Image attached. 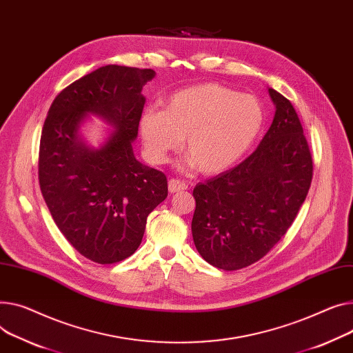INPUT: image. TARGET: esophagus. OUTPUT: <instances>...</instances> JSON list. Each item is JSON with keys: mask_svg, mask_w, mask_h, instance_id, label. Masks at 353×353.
Listing matches in <instances>:
<instances>
[{"mask_svg": "<svg viewBox=\"0 0 353 353\" xmlns=\"http://www.w3.org/2000/svg\"><path fill=\"white\" fill-rule=\"evenodd\" d=\"M187 189V184L177 180V179H170L169 180V192L170 193H177V192H183Z\"/></svg>", "mask_w": 353, "mask_h": 353, "instance_id": "esophagus-1", "label": "esophagus"}]
</instances>
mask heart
<instances>
[{"label": "heart", "mask_w": 353, "mask_h": 353, "mask_svg": "<svg viewBox=\"0 0 353 353\" xmlns=\"http://www.w3.org/2000/svg\"><path fill=\"white\" fill-rule=\"evenodd\" d=\"M263 125L264 112L255 98L211 82L177 90L166 109L146 108L139 119L153 163L166 161L185 137V149L204 174L221 173L240 161Z\"/></svg>", "instance_id": "obj_1"}]
</instances>
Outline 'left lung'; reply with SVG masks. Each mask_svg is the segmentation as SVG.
<instances>
[{"instance_id": "left-lung-1", "label": "left lung", "mask_w": 353, "mask_h": 353, "mask_svg": "<svg viewBox=\"0 0 353 353\" xmlns=\"http://www.w3.org/2000/svg\"><path fill=\"white\" fill-rule=\"evenodd\" d=\"M268 92L275 114L260 146L193 190L196 248L224 271L256 263L284 237L312 181V156L299 117L285 97Z\"/></svg>"}]
</instances>
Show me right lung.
Segmentation results:
<instances>
[{
    "label": "right lung",
    "mask_w": 353,
    "mask_h": 353,
    "mask_svg": "<svg viewBox=\"0 0 353 353\" xmlns=\"http://www.w3.org/2000/svg\"><path fill=\"white\" fill-rule=\"evenodd\" d=\"M153 69L106 65L66 86L54 99L39 143L38 179L51 216L79 254L98 264L130 256L146 220L168 197L164 173L140 163L132 149ZM95 114L115 132L98 150L79 136Z\"/></svg>",
    "instance_id": "obj_1"
}]
</instances>
